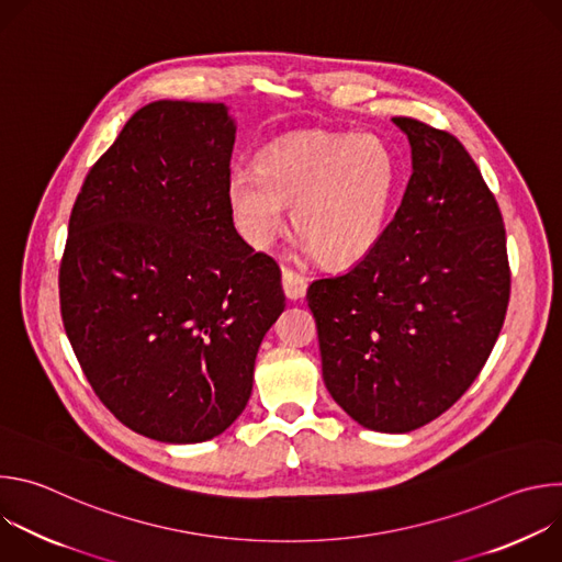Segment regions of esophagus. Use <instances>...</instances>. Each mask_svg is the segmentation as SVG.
<instances>
[{"label":"esophagus","mask_w":562,"mask_h":562,"mask_svg":"<svg viewBox=\"0 0 562 562\" xmlns=\"http://www.w3.org/2000/svg\"><path fill=\"white\" fill-rule=\"evenodd\" d=\"M306 286H308V282H306V278L302 273H297V271H293L289 267H282V289H284L286 297H291V300L304 297Z\"/></svg>","instance_id":"1"}]
</instances>
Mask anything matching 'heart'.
Here are the masks:
<instances>
[{
  "label": "heart",
  "instance_id": "b5f03b06",
  "mask_svg": "<svg viewBox=\"0 0 562 562\" xmlns=\"http://www.w3.org/2000/svg\"><path fill=\"white\" fill-rule=\"evenodd\" d=\"M397 191V159L375 135L300 133L271 144L256 169H237L226 182L237 231L265 249L291 226L304 249L327 267L369 256L386 228Z\"/></svg>",
  "mask_w": 562,
  "mask_h": 562
}]
</instances>
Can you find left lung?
Instances as JSON below:
<instances>
[{
  "label": "left lung",
  "instance_id": "left-lung-1",
  "mask_svg": "<svg viewBox=\"0 0 562 562\" xmlns=\"http://www.w3.org/2000/svg\"><path fill=\"white\" fill-rule=\"evenodd\" d=\"M414 173L375 249L349 273L311 282L323 378L362 427L414 431L485 367L512 291L501 206L447 131L393 117Z\"/></svg>",
  "mask_w": 562,
  "mask_h": 562
}]
</instances>
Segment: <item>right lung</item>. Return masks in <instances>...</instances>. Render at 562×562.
I'll list each match as a JSON object with an SVG mask.
<instances>
[{
    "mask_svg": "<svg viewBox=\"0 0 562 562\" xmlns=\"http://www.w3.org/2000/svg\"><path fill=\"white\" fill-rule=\"evenodd\" d=\"M224 104L139 109L91 167L68 220L59 311L102 405L159 442H202L249 403L284 311L278 262L233 226Z\"/></svg>",
    "mask_w": 562,
    "mask_h": 562,
    "instance_id": "obj_1",
    "label": "right lung"
}]
</instances>
